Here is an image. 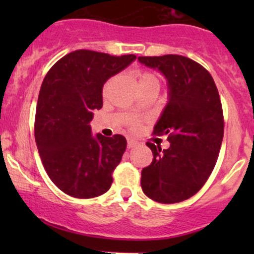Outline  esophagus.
Wrapping results in <instances>:
<instances>
[{
  "label": "esophagus",
  "mask_w": 254,
  "mask_h": 254,
  "mask_svg": "<svg viewBox=\"0 0 254 254\" xmlns=\"http://www.w3.org/2000/svg\"><path fill=\"white\" fill-rule=\"evenodd\" d=\"M135 146H137V141H135V140L132 139L127 140V148H132L135 147Z\"/></svg>",
  "instance_id": "esophagus-1"
}]
</instances>
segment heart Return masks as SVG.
<instances>
[{
  "label": "heart",
  "mask_w": 254,
  "mask_h": 254,
  "mask_svg": "<svg viewBox=\"0 0 254 254\" xmlns=\"http://www.w3.org/2000/svg\"><path fill=\"white\" fill-rule=\"evenodd\" d=\"M137 78H139V86H142V84L146 83H151V82H157L158 83V77L155 75L153 72H150V71H146V70H140L137 71ZM113 82V78H109L108 81L106 82L103 87V94H106L108 92L109 87H111ZM130 125L131 127H137V120H131L130 122Z\"/></svg>",
  "instance_id": "1"
}]
</instances>
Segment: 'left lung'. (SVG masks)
Wrapping results in <instances>:
<instances>
[{"label":"left lung","instance_id":"8db88e82","mask_svg":"<svg viewBox=\"0 0 254 254\" xmlns=\"http://www.w3.org/2000/svg\"><path fill=\"white\" fill-rule=\"evenodd\" d=\"M168 81L170 101L153 134L168 135L170 147L152 142V162L141 171V188L152 200L179 203L198 193L219 157L224 113L219 91L205 67L182 55L139 56Z\"/></svg>","mask_w":254,"mask_h":254}]
</instances>
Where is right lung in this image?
<instances>
[{"label": "right lung", "instance_id": "add662e5", "mask_svg": "<svg viewBox=\"0 0 254 254\" xmlns=\"http://www.w3.org/2000/svg\"><path fill=\"white\" fill-rule=\"evenodd\" d=\"M136 56L76 50L48 71L38 97L34 134L49 178L60 190L79 199L109 190L113 172L127 148L123 135L93 136L89 122L103 107L102 89Z\"/></svg>", "mask_w": 254, "mask_h": 254}]
</instances>
